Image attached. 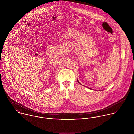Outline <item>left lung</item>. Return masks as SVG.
I'll list each match as a JSON object with an SVG mask.
<instances>
[{
  "label": "left lung",
  "mask_w": 134,
  "mask_h": 134,
  "mask_svg": "<svg viewBox=\"0 0 134 134\" xmlns=\"http://www.w3.org/2000/svg\"><path fill=\"white\" fill-rule=\"evenodd\" d=\"M77 81H78V83H79V82L78 81V80H77Z\"/></svg>",
  "instance_id": "obj_1"
}]
</instances>
